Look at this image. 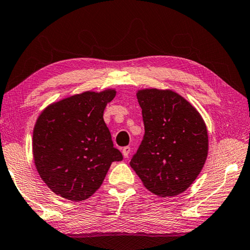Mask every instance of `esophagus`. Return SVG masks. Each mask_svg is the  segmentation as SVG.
Segmentation results:
<instances>
[{
  "label": "esophagus",
  "instance_id": "obj_1",
  "mask_svg": "<svg viewBox=\"0 0 250 250\" xmlns=\"http://www.w3.org/2000/svg\"><path fill=\"white\" fill-rule=\"evenodd\" d=\"M122 153H123L124 158H128V155L130 153V147H124L122 149Z\"/></svg>",
  "mask_w": 250,
  "mask_h": 250
}]
</instances>
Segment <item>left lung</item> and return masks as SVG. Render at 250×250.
<instances>
[{
	"instance_id": "obj_1",
	"label": "left lung",
	"mask_w": 250,
	"mask_h": 250,
	"mask_svg": "<svg viewBox=\"0 0 250 250\" xmlns=\"http://www.w3.org/2000/svg\"><path fill=\"white\" fill-rule=\"evenodd\" d=\"M145 136L130 167L152 194H182L199 175L209 150L208 130L198 110L171 89L136 92Z\"/></svg>"
}]
</instances>
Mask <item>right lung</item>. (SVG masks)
I'll return each mask as SVG.
<instances>
[{"label":"right lung","instance_id":"obj_1","mask_svg":"<svg viewBox=\"0 0 250 250\" xmlns=\"http://www.w3.org/2000/svg\"><path fill=\"white\" fill-rule=\"evenodd\" d=\"M115 96L114 88L83 91L52 102L38 116L32 154L40 177L54 194L76 202L88 199L112 162L123 159L103 120Z\"/></svg>","mask_w":250,"mask_h":250}]
</instances>
